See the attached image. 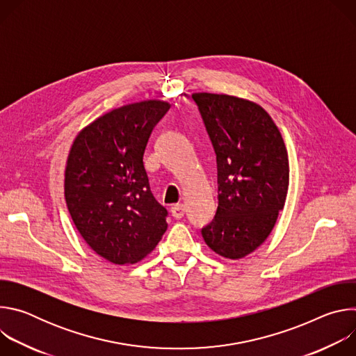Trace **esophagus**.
<instances>
[{
  "instance_id": "obj_1",
  "label": "esophagus",
  "mask_w": 356,
  "mask_h": 356,
  "mask_svg": "<svg viewBox=\"0 0 356 356\" xmlns=\"http://www.w3.org/2000/svg\"><path fill=\"white\" fill-rule=\"evenodd\" d=\"M184 213H186V209H184V206L183 204H175L173 207H172V216L175 217V218H181L183 216H184Z\"/></svg>"
}]
</instances>
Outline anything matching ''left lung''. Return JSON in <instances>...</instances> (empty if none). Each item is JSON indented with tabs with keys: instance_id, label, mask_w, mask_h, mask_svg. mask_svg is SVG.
<instances>
[{
	"instance_id": "left-lung-1",
	"label": "left lung",
	"mask_w": 356,
	"mask_h": 356,
	"mask_svg": "<svg viewBox=\"0 0 356 356\" xmlns=\"http://www.w3.org/2000/svg\"><path fill=\"white\" fill-rule=\"evenodd\" d=\"M191 97L217 155L218 207L201 235L218 255L241 259L266 241L284 207V140L270 115L253 101L213 92Z\"/></svg>"
}]
</instances>
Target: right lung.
<instances>
[{
    "label": "right lung",
    "instance_id": "1",
    "mask_svg": "<svg viewBox=\"0 0 356 356\" xmlns=\"http://www.w3.org/2000/svg\"><path fill=\"white\" fill-rule=\"evenodd\" d=\"M169 108L161 99L115 108L83 128L70 147L69 213L87 245L111 264L143 259L168 229V210L150 191L143 152Z\"/></svg>",
    "mask_w": 356,
    "mask_h": 356
}]
</instances>
